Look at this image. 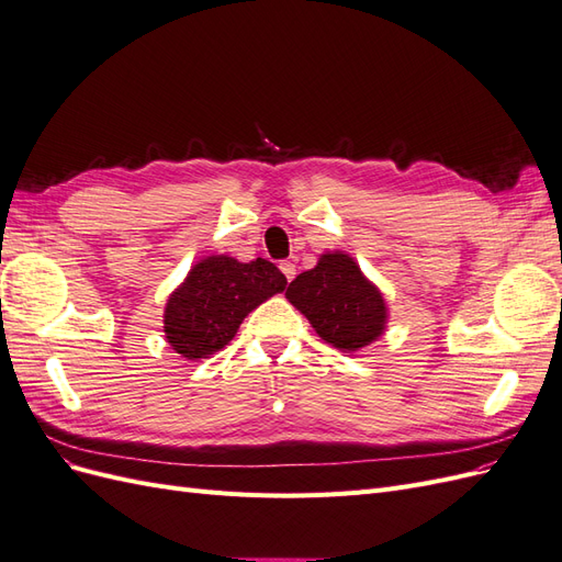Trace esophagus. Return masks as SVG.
Here are the masks:
<instances>
[{
	"mask_svg": "<svg viewBox=\"0 0 562 562\" xmlns=\"http://www.w3.org/2000/svg\"><path fill=\"white\" fill-rule=\"evenodd\" d=\"M279 267H281V271H283V277H285L288 281H293V279H295V265H293L291 260H283V262L279 265Z\"/></svg>",
	"mask_w": 562,
	"mask_h": 562,
	"instance_id": "esophagus-1",
	"label": "esophagus"
}]
</instances>
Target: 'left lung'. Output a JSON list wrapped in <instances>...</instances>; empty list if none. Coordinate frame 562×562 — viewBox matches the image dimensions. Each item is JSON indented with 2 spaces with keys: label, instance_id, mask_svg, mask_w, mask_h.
<instances>
[{
  "label": "left lung",
  "instance_id": "left-lung-1",
  "mask_svg": "<svg viewBox=\"0 0 562 562\" xmlns=\"http://www.w3.org/2000/svg\"><path fill=\"white\" fill-rule=\"evenodd\" d=\"M285 297L310 318L314 330L342 351H356L384 330L386 307L345 252H326L314 269L291 281Z\"/></svg>",
  "mask_w": 562,
  "mask_h": 562
}]
</instances>
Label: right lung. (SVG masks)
<instances>
[{
	"label": "right lung",
	"mask_w": 562,
	"mask_h": 562,
	"mask_svg": "<svg viewBox=\"0 0 562 562\" xmlns=\"http://www.w3.org/2000/svg\"><path fill=\"white\" fill-rule=\"evenodd\" d=\"M283 288L285 277L269 260L244 265L227 255L201 260L166 304L168 342L184 359H209L229 342L258 304Z\"/></svg>",
	"instance_id": "right-lung-1"
}]
</instances>
